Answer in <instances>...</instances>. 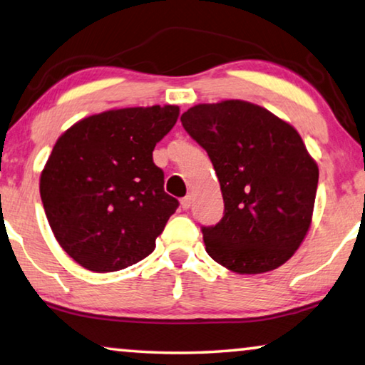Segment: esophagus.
I'll use <instances>...</instances> for the list:
<instances>
[{
	"instance_id": "34e87169",
	"label": "esophagus",
	"mask_w": 365,
	"mask_h": 365,
	"mask_svg": "<svg viewBox=\"0 0 365 365\" xmlns=\"http://www.w3.org/2000/svg\"><path fill=\"white\" fill-rule=\"evenodd\" d=\"M192 203H193V196H192V195H187V196H185V198H182V201H180V205H182L183 210H188V207L192 206Z\"/></svg>"
}]
</instances>
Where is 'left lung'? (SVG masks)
<instances>
[{
	"mask_svg": "<svg viewBox=\"0 0 365 365\" xmlns=\"http://www.w3.org/2000/svg\"><path fill=\"white\" fill-rule=\"evenodd\" d=\"M180 120L221 183L224 216L201 227L207 255L239 274L279 268L309 232L318 185L297 130L245 101L198 103Z\"/></svg>",
	"mask_w": 365,
	"mask_h": 365,
	"instance_id": "obj_1",
	"label": "left lung"
}]
</instances>
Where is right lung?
I'll use <instances>...</instances> for the list:
<instances>
[{
	"mask_svg": "<svg viewBox=\"0 0 365 365\" xmlns=\"http://www.w3.org/2000/svg\"><path fill=\"white\" fill-rule=\"evenodd\" d=\"M178 115L177 106L107 110L58 138L40 198L58 244L83 268L110 273L154 252L178 201L153 151Z\"/></svg>",
	"mask_w": 365,
	"mask_h": 365,
	"instance_id": "right-lung-1",
	"label": "right lung"
}]
</instances>
